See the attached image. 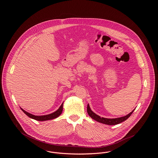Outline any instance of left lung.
Returning <instances> with one entry per match:
<instances>
[{
    "instance_id": "obj_1",
    "label": "left lung",
    "mask_w": 158,
    "mask_h": 158,
    "mask_svg": "<svg viewBox=\"0 0 158 158\" xmlns=\"http://www.w3.org/2000/svg\"><path fill=\"white\" fill-rule=\"evenodd\" d=\"M134 111H135V110L132 112L129 113L128 115H127L124 117L115 118H104V117H101L99 115L95 114L94 112H92L90 110L89 105H88V106H87V112L92 118H93L94 120H95L98 122H100L102 123H104L106 125H117V124H118V123L126 120L127 118H128L130 117V115L132 114V113H133Z\"/></svg>"
}]
</instances>
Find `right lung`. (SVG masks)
Segmentation results:
<instances>
[{"label": "right lung", "instance_id": "obj_1", "mask_svg": "<svg viewBox=\"0 0 158 158\" xmlns=\"http://www.w3.org/2000/svg\"><path fill=\"white\" fill-rule=\"evenodd\" d=\"M63 103H62V105L60 106L59 109L57 111H56L55 112L48 114V115H34L31 114L27 113V111H24L22 108H21V109L28 117H29L33 119H35V120H36L38 121H45V120L53 119L55 118L58 117L59 115H60V114L62 113V111H63Z\"/></svg>", "mask_w": 158, "mask_h": 158}]
</instances>
